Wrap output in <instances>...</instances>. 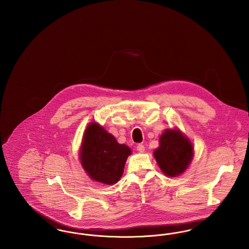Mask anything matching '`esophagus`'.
I'll use <instances>...</instances> for the list:
<instances>
[{
    "label": "esophagus",
    "instance_id": "34e87169",
    "mask_svg": "<svg viewBox=\"0 0 249 249\" xmlns=\"http://www.w3.org/2000/svg\"><path fill=\"white\" fill-rule=\"evenodd\" d=\"M136 149H137V151H139V152H143L144 151V146H143V144H138L137 146H136Z\"/></svg>",
    "mask_w": 249,
    "mask_h": 249
}]
</instances>
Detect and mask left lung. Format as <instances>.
I'll return each mask as SVG.
<instances>
[{
    "instance_id": "1",
    "label": "left lung",
    "mask_w": 249,
    "mask_h": 249,
    "mask_svg": "<svg viewBox=\"0 0 249 249\" xmlns=\"http://www.w3.org/2000/svg\"><path fill=\"white\" fill-rule=\"evenodd\" d=\"M160 144L155 159L166 176L174 178L185 172L193 155L191 142L179 130H167L160 136Z\"/></svg>"
}]
</instances>
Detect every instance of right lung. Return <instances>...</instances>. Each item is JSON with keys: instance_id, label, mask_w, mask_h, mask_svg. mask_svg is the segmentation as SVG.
Returning <instances> with one entry per match:
<instances>
[{"instance_id": "obj_1", "label": "right lung", "mask_w": 249, "mask_h": 249, "mask_svg": "<svg viewBox=\"0 0 249 249\" xmlns=\"http://www.w3.org/2000/svg\"><path fill=\"white\" fill-rule=\"evenodd\" d=\"M130 154V148L117 142L103 127L91 123L87 128L80 158L85 171L95 181L107 185L117 183Z\"/></svg>"}]
</instances>
